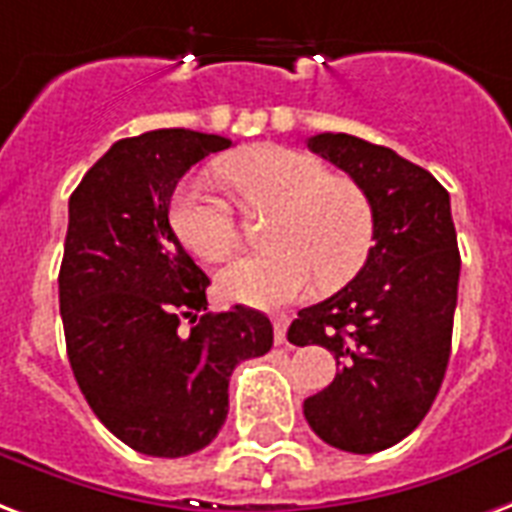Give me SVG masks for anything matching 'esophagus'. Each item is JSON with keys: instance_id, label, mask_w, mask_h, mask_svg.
<instances>
[{"instance_id": "34e87169", "label": "esophagus", "mask_w": 512, "mask_h": 512, "mask_svg": "<svg viewBox=\"0 0 512 512\" xmlns=\"http://www.w3.org/2000/svg\"><path fill=\"white\" fill-rule=\"evenodd\" d=\"M287 325H290V317H287V314H276V317H274V336H276V342H279V344L287 342Z\"/></svg>"}]
</instances>
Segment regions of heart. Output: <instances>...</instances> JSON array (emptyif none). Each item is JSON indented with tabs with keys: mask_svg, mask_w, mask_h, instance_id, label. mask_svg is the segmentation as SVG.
Segmentation results:
<instances>
[{
	"mask_svg": "<svg viewBox=\"0 0 512 512\" xmlns=\"http://www.w3.org/2000/svg\"><path fill=\"white\" fill-rule=\"evenodd\" d=\"M219 179L244 206L274 208L266 255L227 263L219 293L249 306L293 304L317 279L342 285L361 271L374 241V211L355 181L331 176L323 162L287 146H252L219 165ZM170 227L192 255L219 263L236 249L233 211L200 181L170 198Z\"/></svg>",
	"mask_w": 512,
	"mask_h": 512,
	"instance_id": "b5f03b06",
	"label": "heart"
}]
</instances>
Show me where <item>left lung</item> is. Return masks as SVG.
Here are the masks:
<instances>
[{"label": "left lung", "instance_id": "8db88e82", "mask_svg": "<svg viewBox=\"0 0 512 512\" xmlns=\"http://www.w3.org/2000/svg\"><path fill=\"white\" fill-rule=\"evenodd\" d=\"M306 146L366 192L374 246L352 282L301 309L287 331L339 366L304 415L333 448L377 453L418 429L445 380L461 271L450 195L429 170L355 135L323 132Z\"/></svg>", "mask_w": 512, "mask_h": 512}]
</instances>
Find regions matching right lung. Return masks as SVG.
Wrapping results in <instances>:
<instances>
[{"mask_svg":"<svg viewBox=\"0 0 512 512\" xmlns=\"http://www.w3.org/2000/svg\"><path fill=\"white\" fill-rule=\"evenodd\" d=\"M227 146L195 130L116 140L70 195L59 268L67 358L102 426L146 456L211 445L233 369L274 344L257 309L206 312L211 282L168 219L181 176Z\"/></svg>","mask_w":512,"mask_h":512,"instance_id":"add662e5","label":"right lung"}]
</instances>
